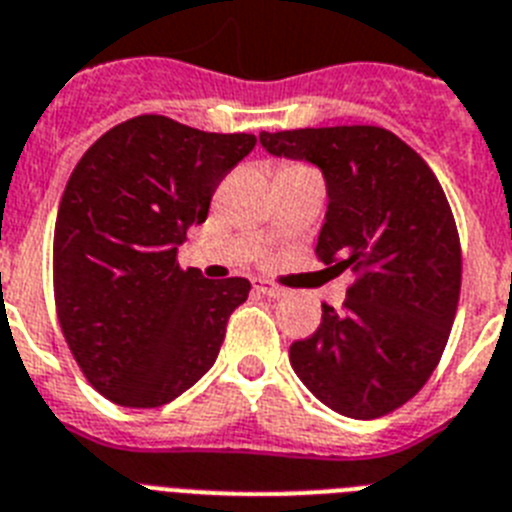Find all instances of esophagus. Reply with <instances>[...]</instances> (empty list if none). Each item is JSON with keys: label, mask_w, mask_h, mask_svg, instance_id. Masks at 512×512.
<instances>
[{"label": "esophagus", "mask_w": 512, "mask_h": 512, "mask_svg": "<svg viewBox=\"0 0 512 512\" xmlns=\"http://www.w3.org/2000/svg\"><path fill=\"white\" fill-rule=\"evenodd\" d=\"M255 289L260 291L263 296H270V299H283L286 296V289H281V286H276V283H270V281H255Z\"/></svg>", "instance_id": "obj_1"}]
</instances>
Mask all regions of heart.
I'll list each match as a JSON object with an SVG mask.
<instances>
[{"label":"heart","mask_w":512,"mask_h":512,"mask_svg":"<svg viewBox=\"0 0 512 512\" xmlns=\"http://www.w3.org/2000/svg\"><path fill=\"white\" fill-rule=\"evenodd\" d=\"M283 169H299V166H283ZM283 169H281V171H283Z\"/></svg>","instance_id":"b5f03b06"}]
</instances>
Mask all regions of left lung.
Returning <instances> with one entry per match:
<instances>
[{
  "instance_id": "obj_1",
  "label": "left lung",
  "mask_w": 512,
  "mask_h": 512,
  "mask_svg": "<svg viewBox=\"0 0 512 512\" xmlns=\"http://www.w3.org/2000/svg\"><path fill=\"white\" fill-rule=\"evenodd\" d=\"M260 145L322 171L317 257L356 273L341 315L322 304L320 328L291 343V367L336 414H390L435 372L458 309L461 244L445 192L424 158L382 127L260 132Z\"/></svg>"
}]
</instances>
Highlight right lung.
<instances>
[{
    "label": "right lung",
    "mask_w": 512,
    "mask_h": 512,
    "mask_svg": "<svg viewBox=\"0 0 512 512\" xmlns=\"http://www.w3.org/2000/svg\"><path fill=\"white\" fill-rule=\"evenodd\" d=\"M255 143L143 114L98 137L72 171L54 226L57 315L83 375L109 401L156 409L216 364L252 286L182 270L176 255Z\"/></svg>",
    "instance_id": "1"
}]
</instances>
